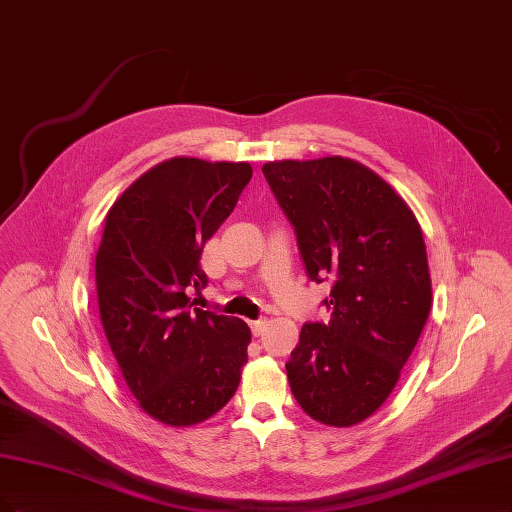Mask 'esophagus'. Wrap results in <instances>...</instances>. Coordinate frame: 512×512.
Segmentation results:
<instances>
[{
	"label": "esophagus",
	"instance_id": "obj_1",
	"mask_svg": "<svg viewBox=\"0 0 512 512\" xmlns=\"http://www.w3.org/2000/svg\"><path fill=\"white\" fill-rule=\"evenodd\" d=\"M250 328H252V334L254 337H260V334L264 332V328H267V320H254V322H250Z\"/></svg>",
	"mask_w": 512,
	"mask_h": 512
}]
</instances>
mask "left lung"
<instances>
[{
  "label": "left lung",
  "mask_w": 512,
  "mask_h": 512,
  "mask_svg": "<svg viewBox=\"0 0 512 512\" xmlns=\"http://www.w3.org/2000/svg\"><path fill=\"white\" fill-rule=\"evenodd\" d=\"M330 320L307 322L286 364L296 402L347 428L392 394L426 326L432 284L413 211L375 171L341 156L262 167Z\"/></svg>",
  "instance_id": "1"
}]
</instances>
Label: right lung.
<instances>
[{"mask_svg":"<svg viewBox=\"0 0 512 512\" xmlns=\"http://www.w3.org/2000/svg\"><path fill=\"white\" fill-rule=\"evenodd\" d=\"M252 180L248 163L171 158L112 205L95 260L105 337L129 390L167 426L216 415L237 392L252 332L239 317L192 309L207 284L205 241Z\"/></svg>","mask_w":512,"mask_h":512,"instance_id":"obj_1","label":"right lung"}]
</instances>
